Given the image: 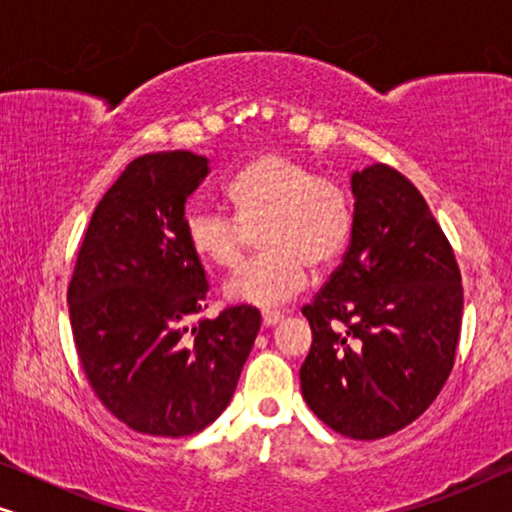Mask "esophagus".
Returning a JSON list of instances; mask_svg holds the SVG:
<instances>
[{
  "label": "esophagus",
  "instance_id": "1",
  "mask_svg": "<svg viewBox=\"0 0 512 512\" xmlns=\"http://www.w3.org/2000/svg\"><path fill=\"white\" fill-rule=\"evenodd\" d=\"M261 317H263V326H275V324H279V321L284 319V314L282 312H275V310H265Z\"/></svg>",
  "mask_w": 512,
  "mask_h": 512
}]
</instances>
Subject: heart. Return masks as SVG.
<instances>
[{
  "instance_id": "obj_1",
  "label": "heart",
  "mask_w": 512,
  "mask_h": 512,
  "mask_svg": "<svg viewBox=\"0 0 512 512\" xmlns=\"http://www.w3.org/2000/svg\"><path fill=\"white\" fill-rule=\"evenodd\" d=\"M235 219L216 209H191L184 230L191 249L214 268L235 272L261 233L265 256L228 284V296L272 307L303 289L307 270L338 261L352 233V202L340 184L317 177L284 153H263L228 184Z\"/></svg>"
}]
</instances>
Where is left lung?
<instances>
[{
	"mask_svg": "<svg viewBox=\"0 0 512 512\" xmlns=\"http://www.w3.org/2000/svg\"><path fill=\"white\" fill-rule=\"evenodd\" d=\"M349 249L303 314L310 410L333 431L377 440L415 422L452 373L464 312L452 244L410 179L389 165L352 174Z\"/></svg>",
	"mask_w": 512,
	"mask_h": 512,
	"instance_id": "obj_1",
	"label": "left lung"
}]
</instances>
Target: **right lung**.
<instances>
[{
	"mask_svg": "<svg viewBox=\"0 0 512 512\" xmlns=\"http://www.w3.org/2000/svg\"><path fill=\"white\" fill-rule=\"evenodd\" d=\"M209 174L191 151L146 153L102 195L67 289L74 345L100 403L130 429L181 438L226 410L254 345L251 305L207 307L186 200Z\"/></svg>",
	"mask_w": 512,
	"mask_h": 512,
	"instance_id": "1",
	"label": "right lung"
}]
</instances>
